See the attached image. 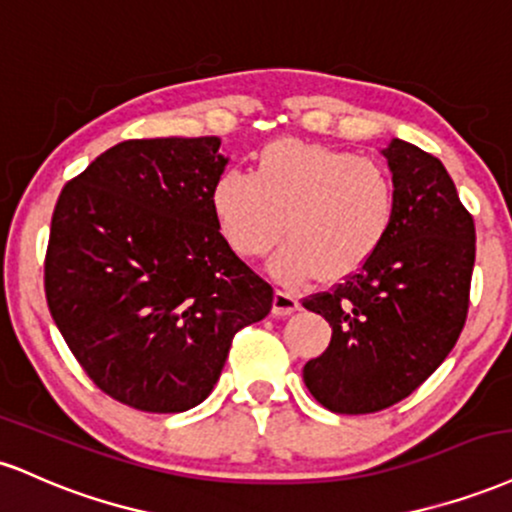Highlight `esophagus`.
Instances as JSON below:
<instances>
[{
  "label": "esophagus",
  "instance_id": "obj_1",
  "mask_svg": "<svg viewBox=\"0 0 512 512\" xmlns=\"http://www.w3.org/2000/svg\"><path fill=\"white\" fill-rule=\"evenodd\" d=\"M299 309V297L292 290H275L273 311L278 316H290Z\"/></svg>",
  "mask_w": 512,
  "mask_h": 512
}]
</instances>
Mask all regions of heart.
Instances as JSON below:
<instances>
[{
	"mask_svg": "<svg viewBox=\"0 0 512 512\" xmlns=\"http://www.w3.org/2000/svg\"><path fill=\"white\" fill-rule=\"evenodd\" d=\"M215 222L244 258H273L280 280H342L362 270L393 232L400 191L393 172L352 150L280 138L256 170H227L210 194Z\"/></svg>",
	"mask_w": 512,
	"mask_h": 512,
	"instance_id": "1",
	"label": "heart"
}]
</instances>
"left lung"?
<instances>
[{"label":"left lung","instance_id":"1","mask_svg":"<svg viewBox=\"0 0 512 512\" xmlns=\"http://www.w3.org/2000/svg\"><path fill=\"white\" fill-rule=\"evenodd\" d=\"M383 155L400 191L388 242L345 282L302 302L333 328L304 383L338 414L381 412L414 393L453 350L470 309L474 220L453 179L400 138Z\"/></svg>","mask_w":512,"mask_h":512}]
</instances>
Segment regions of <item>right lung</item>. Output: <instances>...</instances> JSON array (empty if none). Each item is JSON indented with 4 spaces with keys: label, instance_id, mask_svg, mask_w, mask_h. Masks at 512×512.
<instances>
[{
    "label": "right lung",
    "instance_id": "add662e5",
    "mask_svg": "<svg viewBox=\"0 0 512 512\" xmlns=\"http://www.w3.org/2000/svg\"><path fill=\"white\" fill-rule=\"evenodd\" d=\"M220 138H131L64 184L45 297L90 381L141 412H184L218 383L232 338L273 287L230 249L210 194Z\"/></svg>",
    "mask_w": 512,
    "mask_h": 512
}]
</instances>
